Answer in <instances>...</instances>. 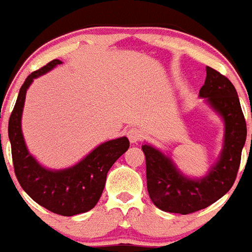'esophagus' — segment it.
Segmentation results:
<instances>
[{
    "label": "esophagus",
    "mask_w": 252,
    "mask_h": 252,
    "mask_svg": "<svg viewBox=\"0 0 252 252\" xmlns=\"http://www.w3.org/2000/svg\"><path fill=\"white\" fill-rule=\"evenodd\" d=\"M127 138L131 143H138L139 140L143 138V131L140 130V128H136V127L130 128V130L127 131Z\"/></svg>",
    "instance_id": "1"
}]
</instances>
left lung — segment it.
<instances>
[{
    "label": "left lung",
    "mask_w": 252,
    "mask_h": 252,
    "mask_svg": "<svg viewBox=\"0 0 252 252\" xmlns=\"http://www.w3.org/2000/svg\"><path fill=\"white\" fill-rule=\"evenodd\" d=\"M204 86L199 97L224 122V139L220 156L204 176H186L169 155L148 143L143 144L146 155L147 190L155 206L164 212L189 213L207 208L231 189L241 164L247 128L238 94L226 76L206 67ZM252 136V135H251Z\"/></svg>",
    "instance_id": "8db88e82"
}]
</instances>
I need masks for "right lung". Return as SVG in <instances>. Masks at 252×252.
Segmentation results:
<instances>
[{
	"label": "right lung",
	"mask_w": 252,
	"mask_h": 252,
	"mask_svg": "<svg viewBox=\"0 0 252 252\" xmlns=\"http://www.w3.org/2000/svg\"><path fill=\"white\" fill-rule=\"evenodd\" d=\"M61 63L60 60H53L24 80L10 116L9 139L14 170L22 189L37 204L50 212L61 216H74L88 212L97 204L105 187L106 174L112 165L128 150L130 142L126 136H122L101 143L79 162L65 169L45 168L32 156L22 131L26 94L36 78Z\"/></svg>",
	"instance_id": "1"
}]
</instances>
